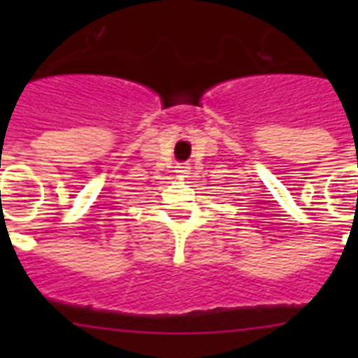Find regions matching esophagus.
Here are the masks:
<instances>
[{
  "label": "esophagus",
  "mask_w": 358,
  "mask_h": 358,
  "mask_svg": "<svg viewBox=\"0 0 358 358\" xmlns=\"http://www.w3.org/2000/svg\"><path fill=\"white\" fill-rule=\"evenodd\" d=\"M189 172H192V166H189L188 163H179V164H177V177H181V179H185V177H188Z\"/></svg>",
  "instance_id": "esophagus-1"
}]
</instances>
